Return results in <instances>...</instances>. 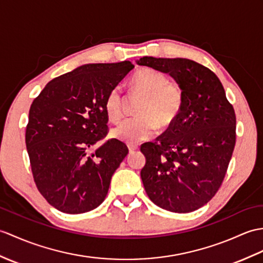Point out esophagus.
Instances as JSON below:
<instances>
[{"label":"esophagus","instance_id":"obj_1","mask_svg":"<svg viewBox=\"0 0 263 263\" xmlns=\"http://www.w3.org/2000/svg\"><path fill=\"white\" fill-rule=\"evenodd\" d=\"M127 148H129L130 154H132V152H134V151L139 149V146L137 144H127Z\"/></svg>","mask_w":263,"mask_h":263}]
</instances>
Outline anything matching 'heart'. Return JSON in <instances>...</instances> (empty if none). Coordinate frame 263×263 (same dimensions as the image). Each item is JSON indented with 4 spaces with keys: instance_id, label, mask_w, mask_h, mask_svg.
<instances>
[{
    "instance_id": "b5f03b06",
    "label": "heart",
    "mask_w": 263,
    "mask_h": 263,
    "mask_svg": "<svg viewBox=\"0 0 263 263\" xmlns=\"http://www.w3.org/2000/svg\"><path fill=\"white\" fill-rule=\"evenodd\" d=\"M133 88L143 94L138 112L133 118H127L114 127L113 137L129 144L139 143L150 139L157 132L159 123L169 125L179 113L182 103V91L178 85L168 83L161 72L152 69L137 71L131 79ZM106 117L118 122L122 111V90L117 86L109 90L104 103Z\"/></svg>"
}]
</instances>
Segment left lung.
I'll return each instance as SVG.
<instances>
[{"mask_svg": "<svg viewBox=\"0 0 263 263\" xmlns=\"http://www.w3.org/2000/svg\"><path fill=\"white\" fill-rule=\"evenodd\" d=\"M137 64L169 74L182 91L167 131L140 149L145 193L163 210L194 212L214 197L227 174L235 145L234 108L218 77L194 60L142 57Z\"/></svg>", "mask_w": 263, "mask_h": 263, "instance_id": "obj_1", "label": "left lung"}]
</instances>
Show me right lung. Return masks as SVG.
Returning a JSON list of instances; mask_svg holds the SVG:
<instances>
[{"label":"right lung","instance_id":"obj_1","mask_svg":"<svg viewBox=\"0 0 263 263\" xmlns=\"http://www.w3.org/2000/svg\"><path fill=\"white\" fill-rule=\"evenodd\" d=\"M134 68L130 62L86 64L53 78L29 111L26 144L36 188L49 204L81 214L105 199L113 174L129 149L106 137L104 103Z\"/></svg>","mask_w":263,"mask_h":263}]
</instances>
